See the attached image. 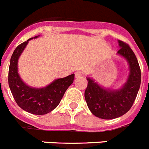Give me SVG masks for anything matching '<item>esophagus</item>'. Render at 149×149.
Segmentation results:
<instances>
[{"label": "esophagus", "instance_id": "1", "mask_svg": "<svg viewBox=\"0 0 149 149\" xmlns=\"http://www.w3.org/2000/svg\"><path fill=\"white\" fill-rule=\"evenodd\" d=\"M74 76H75V77L78 78V77H80L82 76V74H81V72H76L75 73H74Z\"/></svg>", "mask_w": 149, "mask_h": 149}]
</instances>
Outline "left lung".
Segmentation results:
<instances>
[{
	"mask_svg": "<svg viewBox=\"0 0 149 149\" xmlns=\"http://www.w3.org/2000/svg\"><path fill=\"white\" fill-rule=\"evenodd\" d=\"M118 55L126 59L129 64L127 81L118 90L105 88L87 77V87L84 97L93 114L102 119H114L129 111L135 101L141 84V70L133 51L127 44L118 40Z\"/></svg>",
	"mask_w": 149,
	"mask_h": 149,
	"instance_id": "1",
	"label": "left lung"
}]
</instances>
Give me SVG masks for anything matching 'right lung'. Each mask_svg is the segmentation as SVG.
Segmentation results:
<instances>
[{"mask_svg": "<svg viewBox=\"0 0 149 149\" xmlns=\"http://www.w3.org/2000/svg\"><path fill=\"white\" fill-rule=\"evenodd\" d=\"M31 39L33 38L22 43L14 50L10 62L8 83L14 100L21 109L31 114L42 115L50 112L58 106L66 90L73 83L74 74L55 80L42 88H34L24 83L18 73V60Z\"/></svg>", "mask_w": 149, "mask_h": 149, "instance_id": "obj_1", "label": "right lung"}]
</instances>
